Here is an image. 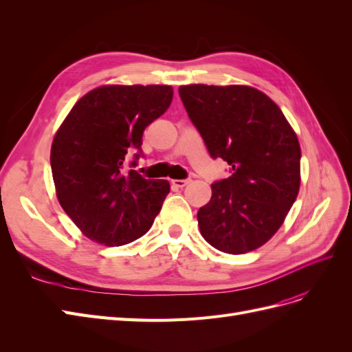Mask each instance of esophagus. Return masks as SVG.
I'll list each match as a JSON object with an SVG mask.
<instances>
[{"label":"esophagus","mask_w":352,"mask_h":352,"mask_svg":"<svg viewBox=\"0 0 352 352\" xmlns=\"http://www.w3.org/2000/svg\"><path fill=\"white\" fill-rule=\"evenodd\" d=\"M188 184H190V179H175V180H172V185L175 188H185Z\"/></svg>","instance_id":"34e87169"}]
</instances>
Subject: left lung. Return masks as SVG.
Wrapping results in <instances>:
<instances>
[{
	"instance_id": "left-lung-1",
	"label": "left lung",
	"mask_w": 352,
	"mask_h": 352,
	"mask_svg": "<svg viewBox=\"0 0 352 352\" xmlns=\"http://www.w3.org/2000/svg\"><path fill=\"white\" fill-rule=\"evenodd\" d=\"M190 122L211 158L230 176L211 185L198 210L201 235L216 250L245 254L267 242L300 190L301 148L282 110L250 87L186 85L179 88Z\"/></svg>"
}]
</instances>
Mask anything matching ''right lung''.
I'll list each match as a JSON object with an SVG mask.
<instances>
[{
    "instance_id": "1",
    "label": "right lung",
    "mask_w": 352,
    "mask_h": 352,
    "mask_svg": "<svg viewBox=\"0 0 352 352\" xmlns=\"http://www.w3.org/2000/svg\"><path fill=\"white\" fill-rule=\"evenodd\" d=\"M173 98L167 85L101 87L73 105L51 146L57 198L85 236L107 245L133 242L150 230L170 192L167 180L133 170L144 157L142 133ZM135 154L124 167L125 157Z\"/></svg>"
}]
</instances>
